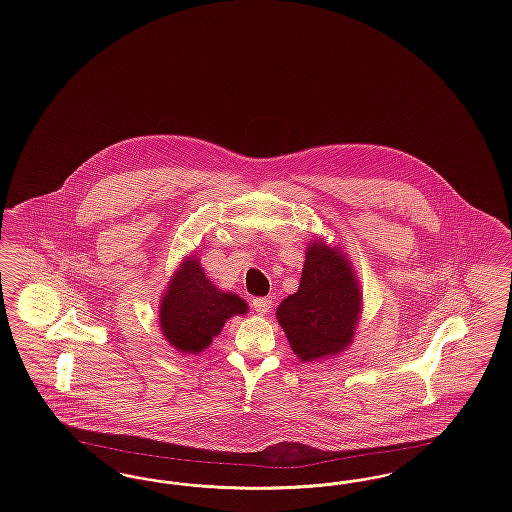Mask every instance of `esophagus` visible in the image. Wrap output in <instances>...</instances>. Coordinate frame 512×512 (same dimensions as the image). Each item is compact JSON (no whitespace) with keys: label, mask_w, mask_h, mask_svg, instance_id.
Returning a JSON list of instances; mask_svg holds the SVG:
<instances>
[{"label":"esophagus","mask_w":512,"mask_h":512,"mask_svg":"<svg viewBox=\"0 0 512 512\" xmlns=\"http://www.w3.org/2000/svg\"><path fill=\"white\" fill-rule=\"evenodd\" d=\"M270 307H272V297H255L253 299V309L259 313V315H268L270 313Z\"/></svg>","instance_id":"34e87169"}]
</instances>
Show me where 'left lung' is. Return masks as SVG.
<instances>
[{
    "label": "left lung",
    "instance_id": "left-lung-1",
    "mask_svg": "<svg viewBox=\"0 0 512 512\" xmlns=\"http://www.w3.org/2000/svg\"><path fill=\"white\" fill-rule=\"evenodd\" d=\"M363 313V288L340 245L315 238L305 249L297 292L276 309L278 324L301 363L343 353L355 338Z\"/></svg>",
    "mask_w": 512,
    "mask_h": 512
}]
</instances>
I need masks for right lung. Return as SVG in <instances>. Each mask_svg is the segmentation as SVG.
Wrapping results in <instances>:
<instances>
[{
  "instance_id": "obj_1",
  "label": "right lung",
  "mask_w": 512,
  "mask_h": 512,
  "mask_svg": "<svg viewBox=\"0 0 512 512\" xmlns=\"http://www.w3.org/2000/svg\"><path fill=\"white\" fill-rule=\"evenodd\" d=\"M247 311L245 299L217 288L192 253L182 259L161 295L159 326L178 353L197 355L219 336L228 318L242 317Z\"/></svg>"
}]
</instances>
